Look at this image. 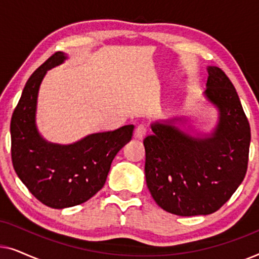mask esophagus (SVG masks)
Here are the masks:
<instances>
[{"instance_id": "34e87169", "label": "esophagus", "mask_w": 259, "mask_h": 259, "mask_svg": "<svg viewBox=\"0 0 259 259\" xmlns=\"http://www.w3.org/2000/svg\"><path fill=\"white\" fill-rule=\"evenodd\" d=\"M146 133H147L146 126L139 125L136 127V130H134V138H136V139H144L145 136H146Z\"/></svg>"}]
</instances>
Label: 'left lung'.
<instances>
[{
  "label": "left lung",
  "instance_id": "1",
  "mask_svg": "<svg viewBox=\"0 0 259 259\" xmlns=\"http://www.w3.org/2000/svg\"><path fill=\"white\" fill-rule=\"evenodd\" d=\"M205 98L218 108V125L196 138L173 125L179 118L155 121L144 139L145 176L159 206L169 213L206 215L228 201L246 175L250 125L226 74L207 67Z\"/></svg>",
  "mask_w": 259,
  "mask_h": 259
}]
</instances>
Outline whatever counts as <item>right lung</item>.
<instances>
[{
	"label": "right lung",
	"instance_id": "1",
	"mask_svg": "<svg viewBox=\"0 0 259 259\" xmlns=\"http://www.w3.org/2000/svg\"><path fill=\"white\" fill-rule=\"evenodd\" d=\"M66 59L56 52L31 74L10 121L14 169L29 192L53 208L82 204L100 191L113 159L132 139L134 130L126 125L70 145L48 143L40 136L35 123L38 88L47 70Z\"/></svg>",
	"mask_w": 259,
	"mask_h": 259
}]
</instances>
